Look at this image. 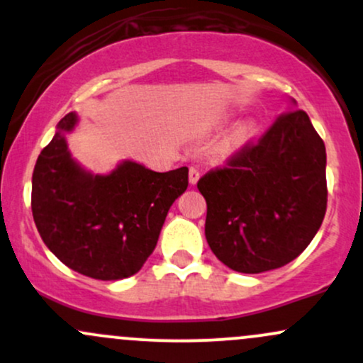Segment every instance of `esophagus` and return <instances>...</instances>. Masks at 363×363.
I'll list each match as a JSON object with an SVG mask.
<instances>
[{
    "mask_svg": "<svg viewBox=\"0 0 363 363\" xmlns=\"http://www.w3.org/2000/svg\"><path fill=\"white\" fill-rule=\"evenodd\" d=\"M199 176H201V174H199L198 169H196V167H191L189 169V182H191V184L194 186L196 182L199 181Z\"/></svg>",
    "mask_w": 363,
    "mask_h": 363,
    "instance_id": "esophagus-1",
    "label": "esophagus"
}]
</instances>
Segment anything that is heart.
Masks as SVG:
<instances>
[{
  "instance_id": "obj_1",
  "label": "heart",
  "mask_w": 363,
  "mask_h": 363,
  "mask_svg": "<svg viewBox=\"0 0 363 363\" xmlns=\"http://www.w3.org/2000/svg\"><path fill=\"white\" fill-rule=\"evenodd\" d=\"M257 133V126L254 121H242V123L237 124L235 128H232L227 135L223 136V140L220 141L218 152L223 155L235 152V150L242 148L247 141L252 140V136Z\"/></svg>"
}]
</instances>
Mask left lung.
I'll return each instance as SVG.
<instances>
[{
  "instance_id": "8db88e82",
  "label": "left lung",
  "mask_w": 363,
  "mask_h": 363,
  "mask_svg": "<svg viewBox=\"0 0 363 363\" xmlns=\"http://www.w3.org/2000/svg\"><path fill=\"white\" fill-rule=\"evenodd\" d=\"M206 199L205 235L213 254L239 273L289 264L324 220L326 147L309 116H278L257 143L244 145L198 181Z\"/></svg>"
}]
</instances>
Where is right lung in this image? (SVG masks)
<instances>
[{
	"label": "right lung",
	"instance_id": "obj_1",
	"mask_svg": "<svg viewBox=\"0 0 363 363\" xmlns=\"http://www.w3.org/2000/svg\"><path fill=\"white\" fill-rule=\"evenodd\" d=\"M69 112L40 152L32 176V215L44 244L68 268L95 280L138 273L155 249L172 203L187 189V167L153 172L124 160L107 176L72 158Z\"/></svg>",
	"mask_w": 363,
	"mask_h": 363
}]
</instances>
